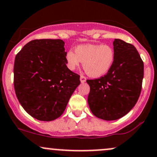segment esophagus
<instances>
[{
  "label": "esophagus",
  "mask_w": 157,
  "mask_h": 157,
  "mask_svg": "<svg viewBox=\"0 0 157 157\" xmlns=\"http://www.w3.org/2000/svg\"><path fill=\"white\" fill-rule=\"evenodd\" d=\"M86 80V77H84V76H83V75L80 76V82H81V83H85Z\"/></svg>",
  "instance_id": "obj_1"
}]
</instances>
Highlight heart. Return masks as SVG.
<instances>
[{"label": "heart", "instance_id": "heart-1", "mask_svg": "<svg viewBox=\"0 0 157 157\" xmlns=\"http://www.w3.org/2000/svg\"><path fill=\"white\" fill-rule=\"evenodd\" d=\"M65 59L70 70H75L82 62L84 70L89 76L100 77L111 68L115 53L113 49L109 45L88 44L77 46L75 52L68 51Z\"/></svg>", "mask_w": 157, "mask_h": 157}]
</instances>
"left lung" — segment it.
Instances as JSON below:
<instances>
[{"mask_svg": "<svg viewBox=\"0 0 157 157\" xmlns=\"http://www.w3.org/2000/svg\"><path fill=\"white\" fill-rule=\"evenodd\" d=\"M113 44L115 59L110 71L104 77L86 80L90 87V110L105 120H117L132 109L144 77V62L134 46L120 39H115Z\"/></svg>", "mask_w": 157, "mask_h": 157, "instance_id": "1", "label": "left lung"}]
</instances>
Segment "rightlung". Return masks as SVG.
<instances>
[{
  "label": "right lung",
  "mask_w": 157,
  "mask_h": 157,
  "mask_svg": "<svg viewBox=\"0 0 157 157\" xmlns=\"http://www.w3.org/2000/svg\"><path fill=\"white\" fill-rule=\"evenodd\" d=\"M62 40H33L16 56L14 89L19 103L41 121L59 118L80 85V75L66 64Z\"/></svg>",
  "instance_id": "right-lung-1"
}]
</instances>
